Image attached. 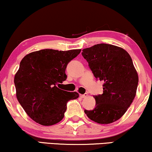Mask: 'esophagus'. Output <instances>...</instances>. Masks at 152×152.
I'll return each mask as SVG.
<instances>
[{
	"label": "esophagus",
	"mask_w": 152,
	"mask_h": 152,
	"mask_svg": "<svg viewBox=\"0 0 152 152\" xmlns=\"http://www.w3.org/2000/svg\"><path fill=\"white\" fill-rule=\"evenodd\" d=\"M87 96H88V94H87L86 93V94H80V98H86Z\"/></svg>",
	"instance_id": "1"
}]
</instances>
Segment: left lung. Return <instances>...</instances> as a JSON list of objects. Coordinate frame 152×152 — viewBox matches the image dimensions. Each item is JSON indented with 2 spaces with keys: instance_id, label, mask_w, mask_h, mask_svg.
<instances>
[{
  "instance_id": "left-lung-1",
  "label": "left lung",
  "mask_w": 152,
  "mask_h": 152,
  "mask_svg": "<svg viewBox=\"0 0 152 152\" xmlns=\"http://www.w3.org/2000/svg\"><path fill=\"white\" fill-rule=\"evenodd\" d=\"M95 78L104 83L102 94L95 96L96 107L85 110L91 121L110 124L127 112L135 98L138 76L132 58L119 47L100 43L83 50Z\"/></svg>"
}]
</instances>
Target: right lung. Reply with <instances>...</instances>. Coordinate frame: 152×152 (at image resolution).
Returning <instances> with one entry per match:
<instances>
[{"instance_id":"obj_1","label":"right lung","mask_w":152,"mask_h":152,"mask_svg":"<svg viewBox=\"0 0 152 152\" xmlns=\"http://www.w3.org/2000/svg\"><path fill=\"white\" fill-rule=\"evenodd\" d=\"M81 50L58 51L45 49L25 56L14 76L16 98L30 118L40 125L59 123L67 110V102L78 98L76 91L60 89L67 78V64Z\"/></svg>"}]
</instances>
